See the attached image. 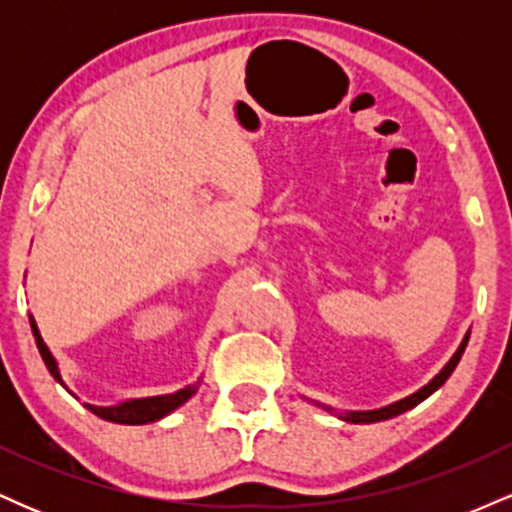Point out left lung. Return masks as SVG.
<instances>
[{
  "instance_id": "obj_1",
  "label": "left lung",
  "mask_w": 512,
  "mask_h": 512,
  "mask_svg": "<svg viewBox=\"0 0 512 512\" xmlns=\"http://www.w3.org/2000/svg\"><path fill=\"white\" fill-rule=\"evenodd\" d=\"M467 342H469V334H467V337L462 339L460 349H457V351H455V356H452L450 361L445 363V368L440 370V373L436 375V378H433L431 383H428V385L421 387L419 392H414V395H409V397L399 399V402L390 404V407H383V409H373V411H346V414H339V416H342L344 421H351V424H373V421H385V419H392V416H397V414H404V411H407V409L416 407V404H419V402H424V399H426L428 395H433V392H436L438 387L443 385L445 380L450 378L452 370H455L457 363H460V358H462V354H464V349H467ZM325 409H327V411H332L330 407H325Z\"/></svg>"
}]
</instances>
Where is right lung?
Here are the masks:
<instances>
[{
	"instance_id": "obj_1",
	"label": "right lung",
	"mask_w": 512,
	"mask_h": 512,
	"mask_svg": "<svg viewBox=\"0 0 512 512\" xmlns=\"http://www.w3.org/2000/svg\"><path fill=\"white\" fill-rule=\"evenodd\" d=\"M31 330H33L35 344H38L40 356H43L45 366H48V370H50V375L57 380V383L64 385L62 383V375H60V368H57V361H55V358H52L50 349L43 342V337H40L38 325H35L33 315H31ZM197 385H187L185 390L173 392V395L129 399V402L117 404V407H96V404H86V409L93 411V414H96V416H101V419H105V421H113V424H127V426L151 424V421L163 419V416H168L170 411L178 409L180 404H185L187 399H190L197 392ZM64 387H67V385H64Z\"/></svg>"
}]
</instances>
